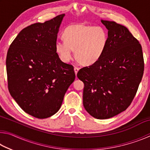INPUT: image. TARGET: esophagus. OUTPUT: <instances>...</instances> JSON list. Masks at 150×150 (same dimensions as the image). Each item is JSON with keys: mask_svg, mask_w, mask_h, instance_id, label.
I'll use <instances>...</instances> for the list:
<instances>
[{"mask_svg": "<svg viewBox=\"0 0 150 150\" xmlns=\"http://www.w3.org/2000/svg\"><path fill=\"white\" fill-rule=\"evenodd\" d=\"M79 69L78 67H74V71H75V75L77 74V72L79 71Z\"/></svg>", "mask_w": 150, "mask_h": 150, "instance_id": "34e87169", "label": "esophagus"}]
</instances>
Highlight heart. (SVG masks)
<instances>
[{"label": "heart", "mask_w": 150, "mask_h": 150, "mask_svg": "<svg viewBox=\"0 0 150 150\" xmlns=\"http://www.w3.org/2000/svg\"><path fill=\"white\" fill-rule=\"evenodd\" d=\"M64 40H57L55 52L63 62H69L73 57L85 65H91L99 60L108 44V33L101 26L73 24L63 33Z\"/></svg>", "instance_id": "b5f03b06"}]
</instances>
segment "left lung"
Masks as SVG:
<instances>
[{
  "label": "left lung",
  "mask_w": 150,
  "mask_h": 150,
  "mask_svg": "<svg viewBox=\"0 0 150 150\" xmlns=\"http://www.w3.org/2000/svg\"><path fill=\"white\" fill-rule=\"evenodd\" d=\"M108 30V44L97 62L79 71L84 83L83 106L97 119H107L130 105L144 74L140 44L127 28L101 20Z\"/></svg>",
  "instance_id": "obj_1"
}]
</instances>
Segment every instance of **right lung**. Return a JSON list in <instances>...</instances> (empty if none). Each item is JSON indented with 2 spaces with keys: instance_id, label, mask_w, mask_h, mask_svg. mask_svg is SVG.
<instances>
[{
  "instance_id": "1",
  "label": "right lung",
  "mask_w": 150,
  "mask_h": 150,
  "mask_svg": "<svg viewBox=\"0 0 150 150\" xmlns=\"http://www.w3.org/2000/svg\"><path fill=\"white\" fill-rule=\"evenodd\" d=\"M65 14L25 28L7 53L8 91L25 112L38 118L55 115L75 74L71 65L55 52L57 33Z\"/></svg>"
}]
</instances>
